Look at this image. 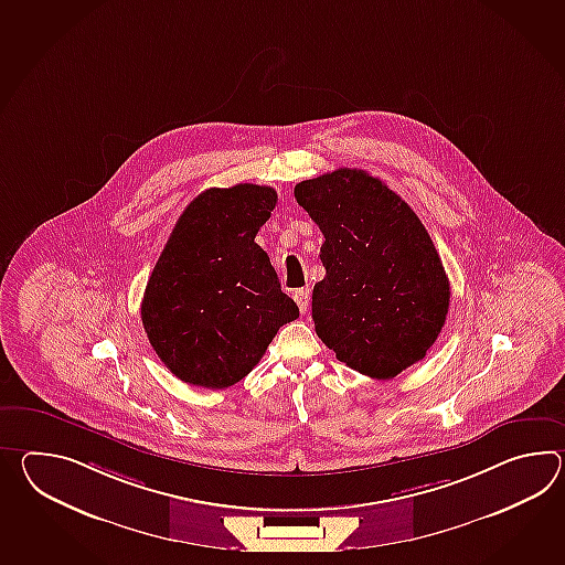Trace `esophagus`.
<instances>
[{
  "instance_id": "esophagus-1",
  "label": "esophagus",
  "mask_w": 565,
  "mask_h": 565,
  "mask_svg": "<svg viewBox=\"0 0 565 565\" xmlns=\"http://www.w3.org/2000/svg\"><path fill=\"white\" fill-rule=\"evenodd\" d=\"M294 300L298 303L301 313L308 312V306H310V288L296 289V291H294Z\"/></svg>"
}]
</instances>
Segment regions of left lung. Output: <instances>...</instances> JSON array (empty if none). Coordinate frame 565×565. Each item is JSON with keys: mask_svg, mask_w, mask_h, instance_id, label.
Listing matches in <instances>:
<instances>
[{"mask_svg": "<svg viewBox=\"0 0 565 565\" xmlns=\"http://www.w3.org/2000/svg\"><path fill=\"white\" fill-rule=\"evenodd\" d=\"M294 194L324 235L316 334L340 363L371 379H393L422 361L446 322L450 281L412 206L351 168L303 180Z\"/></svg>", "mask_w": 565, "mask_h": 565, "instance_id": "1", "label": "left lung"}]
</instances>
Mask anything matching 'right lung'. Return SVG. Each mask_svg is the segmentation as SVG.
Wrapping results in <instances>:
<instances>
[{"label":"right lung","instance_id":"1","mask_svg":"<svg viewBox=\"0 0 565 565\" xmlns=\"http://www.w3.org/2000/svg\"><path fill=\"white\" fill-rule=\"evenodd\" d=\"M276 202L269 186L209 189L178 218L143 291L141 322L180 381L206 390L235 385L277 330L300 316L255 243Z\"/></svg>","mask_w":565,"mask_h":565}]
</instances>
